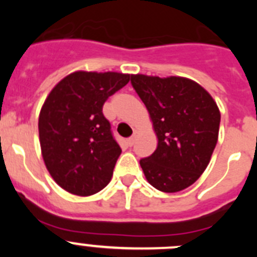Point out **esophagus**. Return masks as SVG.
<instances>
[{
	"label": "esophagus",
	"instance_id": "esophagus-1",
	"mask_svg": "<svg viewBox=\"0 0 257 257\" xmlns=\"http://www.w3.org/2000/svg\"><path fill=\"white\" fill-rule=\"evenodd\" d=\"M138 136H139V135H138V133H136V131H135V133H134V135H133V136H131L130 139L127 140V144L130 145V147H133V145H134V144H135L136 139H138Z\"/></svg>",
	"mask_w": 257,
	"mask_h": 257
}]
</instances>
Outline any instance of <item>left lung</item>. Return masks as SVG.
Returning a JSON list of instances; mask_svg holds the SVG:
<instances>
[{
    "label": "left lung",
    "mask_w": 257,
    "mask_h": 257,
    "mask_svg": "<svg viewBox=\"0 0 257 257\" xmlns=\"http://www.w3.org/2000/svg\"><path fill=\"white\" fill-rule=\"evenodd\" d=\"M131 83L148 109L158 139L154 153L140 160L145 178L165 193L190 187L216 147L217 104L201 85L184 77L133 74Z\"/></svg>",
    "instance_id": "1"
}]
</instances>
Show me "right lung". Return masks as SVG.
<instances>
[{"mask_svg": "<svg viewBox=\"0 0 257 257\" xmlns=\"http://www.w3.org/2000/svg\"><path fill=\"white\" fill-rule=\"evenodd\" d=\"M130 77L78 70L61 79L46 97L38 117L41 152L51 178L67 192L92 196L112 179L122 151L103 105Z\"/></svg>", "mask_w": 257, "mask_h": 257, "instance_id": "right-lung-1", "label": "right lung"}]
</instances>
